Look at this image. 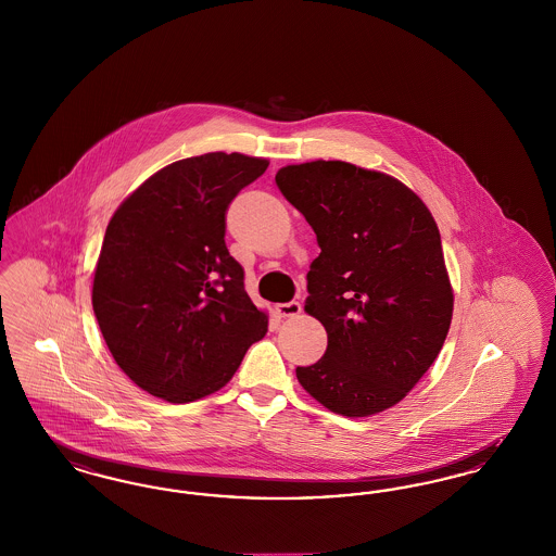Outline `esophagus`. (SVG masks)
Listing matches in <instances>:
<instances>
[{"instance_id":"esophagus-1","label":"esophagus","mask_w":556,"mask_h":556,"mask_svg":"<svg viewBox=\"0 0 556 556\" xmlns=\"http://www.w3.org/2000/svg\"><path fill=\"white\" fill-rule=\"evenodd\" d=\"M276 314L280 317H294L301 314V303L299 301H290V303H278L276 305Z\"/></svg>"}]
</instances>
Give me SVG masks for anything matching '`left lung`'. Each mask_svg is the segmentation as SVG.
Segmentation results:
<instances>
[{"label": "left lung", "instance_id": "left-lung-1", "mask_svg": "<svg viewBox=\"0 0 556 556\" xmlns=\"http://www.w3.org/2000/svg\"><path fill=\"white\" fill-rule=\"evenodd\" d=\"M276 185L321 249L305 312L326 328L328 349L296 367V380L346 417L396 405L434 363L453 319L434 217L401 180L339 160L280 168Z\"/></svg>", "mask_w": 556, "mask_h": 556}]
</instances>
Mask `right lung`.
<instances>
[{"label": "right lung", "instance_id": "obj_1", "mask_svg": "<svg viewBox=\"0 0 556 556\" xmlns=\"http://www.w3.org/2000/svg\"><path fill=\"white\" fill-rule=\"evenodd\" d=\"M267 160L205 153L174 162L122 201L93 280L99 330L149 394L191 403L230 382L267 315L224 241L226 212Z\"/></svg>", "mask_w": 556, "mask_h": 556}]
</instances>
